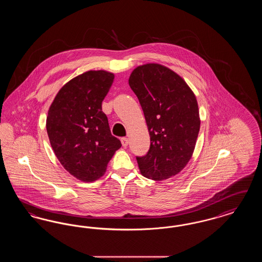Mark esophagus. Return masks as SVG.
Segmentation results:
<instances>
[{"instance_id":"34e87169","label":"esophagus","mask_w":262,"mask_h":262,"mask_svg":"<svg viewBox=\"0 0 262 262\" xmlns=\"http://www.w3.org/2000/svg\"><path fill=\"white\" fill-rule=\"evenodd\" d=\"M121 142H122V145H123L124 147H126L127 144H128V139H127L126 137H122V138H121Z\"/></svg>"}]
</instances>
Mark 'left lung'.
<instances>
[{"label":"left lung","instance_id":"obj_1","mask_svg":"<svg viewBox=\"0 0 262 262\" xmlns=\"http://www.w3.org/2000/svg\"><path fill=\"white\" fill-rule=\"evenodd\" d=\"M128 84L137 95L150 135V147L137 156L140 173L163 181L180 173L189 161L200 132L198 101L186 81L158 63L134 70Z\"/></svg>","mask_w":262,"mask_h":262}]
</instances>
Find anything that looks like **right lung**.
Masks as SVG:
<instances>
[{
	"label": "right lung",
	"mask_w": 262,
	"mask_h": 262,
	"mask_svg": "<svg viewBox=\"0 0 262 262\" xmlns=\"http://www.w3.org/2000/svg\"><path fill=\"white\" fill-rule=\"evenodd\" d=\"M114 75L89 71L62 86L51 105L46 121L51 146L63 168L83 182L102 177L122 143L113 137L102 101Z\"/></svg>",
	"instance_id": "1"
}]
</instances>
